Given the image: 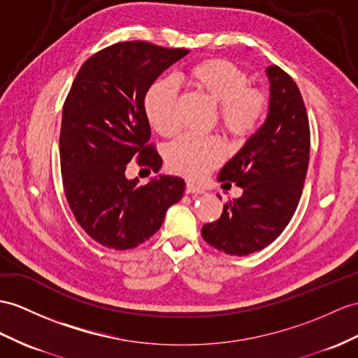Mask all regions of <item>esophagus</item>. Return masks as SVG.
<instances>
[{
	"instance_id": "esophagus-1",
	"label": "esophagus",
	"mask_w": 358,
	"mask_h": 358,
	"mask_svg": "<svg viewBox=\"0 0 358 358\" xmlns=\"http://www.w3.org/2000/svg\"><path fill=\"white\" fill-rule=\"evenodd\" d=\"M187 194H203L205 193V188L202 185H197L193 184V182H187Z\"/></svg>"
}]
</instances>
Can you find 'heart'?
<instances>
[{
  "label": "heart",
  "instance_id": "heart-1",
  "mask_svg": "<svg viewBox=\"0 0 358 358\" xmlns=\"http://www.w3.org/2000/svg\"><path fill=\"white\" fill-rule=\"evenodd\" d=\"M189 82L199 91L219 103V121L232 138H245L254 132L266 109V95L249 88V76L229 60L214 59L196 65ZM144 110L152 127L162 136L179 132L176 88L169 80L153 83L144 97ZM222 159V145L213 136L185 135L167 150L169 167L188 178H200Z\"/></svg>",
  "mask_w": 358,
  "mask_h": 358
}]
</instances>
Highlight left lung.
I'll return each instance as SVG.
<instances>
[{
  "instance_id": "1",
  "label": "left lung",
  "mask_w": 358,
  "mask_h": 358,
  "mask_svg": "<svg viewBox=\"0 0 358 358\" xmlns=\"http://www.w3.org/2000/svg\"><path fill=\"white\" fill-rule=\"evenodd\" d=\"M266 74V121L217 176L223 185L235 182L243 194L223 206L219 220L202 228L208 245L237 257L254 254L280 237L298 208L308 169L310 126L298 85L276 65Z\"/></svg>"
}]
</instances>
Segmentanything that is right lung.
Listing matches in <instances>:
<instances>
[{"instance_id": "obj_1", "label": "right lung", "mask_w": 358, "mask_h": 358, "mask_svg": "<svg viewBox=\"0 0 358 358\" xmlns=\"http://www.w3.org/2000/svg\"><path fill=\"white\" fill-rule=\"evenodd\" d=\"M187 55L143 41L118 42L91 56L74 78L62 112L60 170L77 223L101 246L141 245L184 196L182 178L158 174L141 187L138 178H126V169L138 158L155 173L161 170L162 158L149 144L144 97Z\"/></svg>"}]
</instances>
